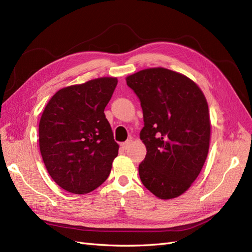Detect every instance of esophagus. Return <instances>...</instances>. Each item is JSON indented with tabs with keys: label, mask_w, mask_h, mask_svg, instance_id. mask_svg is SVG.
<instances>
[{
	"label": "esophagus",
	"mask_w": 252,
	"mask_h": 252,
	"mask_svg": "<svg viewBox=\"0 0 252 252\" xmlns=\"http://www.w3.org/2000/svg\"><path fill=\"white\" fill-rule=\"evenodd\" d=\"M131 143H132V141H131V140H128V141L124 142V143H122L121 146H122V148H123V149H125V150H126V149H128L129 147H130Z\"/></svg>",
	"instance_id": "34e87169"
}]
</instances>
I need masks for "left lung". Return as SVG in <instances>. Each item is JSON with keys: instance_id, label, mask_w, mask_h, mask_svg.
<instances>
[{"instance_id": "8db88e82", "label": "left lung", "mask_w": 252, "mask_h": 252, "mask_svg": "<svg viewBox=\"0 0 252 252\" xmlns=\"http://www.w3.org/2000/svg\"><path fill=\"white\" fill-rule=\"evenodd\" d=\"M139 96L147 149L139 166L143 185L161 200L184 193L199 177L209 151L211 124L201 88L186 75L155 67L126 78Z\"/></svg>"}]
</instances>
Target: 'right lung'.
Returning <instances> with one entry per match:
<instances>
[{
    "label": "right lung",
    "mask_w": 252,
    "mask_h": 252,
    "mask_svg": "<svg viewBox=\"0 0 252 252\" xmlns=\"http://www.w3.org/2000/svg\"><path fill=\"white\" fill-rule=\"evenodd\" d=\"M117 84V78L104 77L64 87L42 113L43 162L52 180L68 192H91L111 171L119 145L104 110Z\"/></svg>",
    "instance_id": "obj_1"
}]
</instances>
